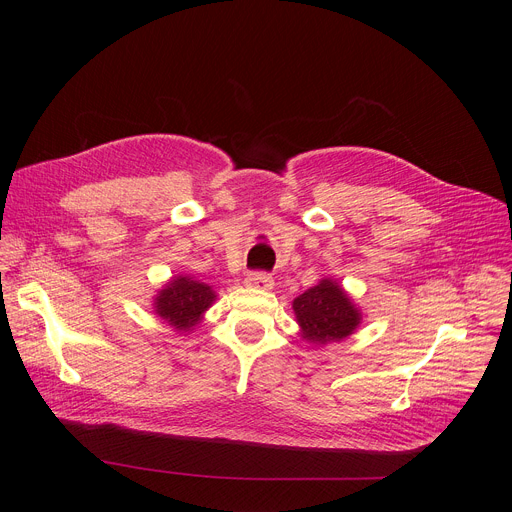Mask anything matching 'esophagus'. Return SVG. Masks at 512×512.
<instances>
[{"label": "esophagus", "mask_w": 512, "mask_h": 512, "mask_svg": "<svg viewBox=\"0 0 512 512\" xmlns=\"http://www.w3.org/2000/svg\"><path fill=\"white\" fill-rule=\"evenodd\" d=\"M245 285L247 287H253V289H263V291H269L273 289V277L269 273H261V271H253L245 277Z\"/></svg>", "instance_id": "obj_1"}]
</instances>
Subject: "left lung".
<instances>
[{"mask_svg": "<svg viewBox=\"0 0 512 512\" xmlns=\"http://www.w3.org/2000/svg\"><path fill=\"white\" fill-rule=\"evenodd\" d=\"M300 336L312 346L342 342L362 324V312L348 291L332 277H322L294 302Z\"/></svg>", "mask_w": 512, "mask_h": 512, "instance_id": "left-lung-1", "label": "left lung"}]
</instances>
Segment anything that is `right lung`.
<instances>
[{
  "mask_svg": "<svg viewBox=\"0 0 512 512\" xmlns=\"http://www.w3.org/2000/svg\"><path fill=\"white\" fill-rule=\"evenodd\" d=\"M214 302L216 291L212 285L192 275H174L158 289L152 308L174 332L190 334Z\"/></svg>",
  "mask_w": 512,
  "mask_h": 512,
  "instance_id": "right-lung-1",
  "label": "right lung"
}]
</instances>
